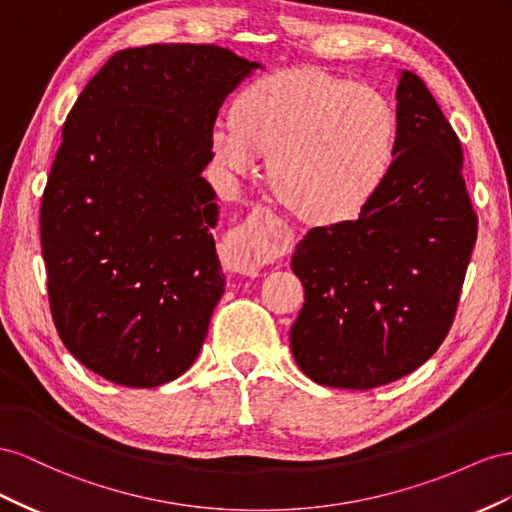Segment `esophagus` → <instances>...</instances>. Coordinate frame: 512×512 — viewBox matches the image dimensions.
<instances>
[{"mask_svg":"<svg viewBox=\"0 0 512 512\" xmlns=\"http://www.w3.org/2000/svg\"><path fill=\"white\" fill-rule=\"evenodd\" d=\"M227 264L233 272L244 276V279H255V276L261 274V268H264L261 266V261L253 255V248H251V244H248L246 236L238 238L231 244V253L227 257Z\"/></svg>","mask_w":512,"mask_h":512,"instance_id":"1","label":"esophagus"}]
</instances>
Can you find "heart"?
<instances>
[{"label": "heart", "mask_w": 512, "mask_h": 512, "mask_svg": "<svg viewBox=\"0 0 512 512\" xmlns=\"http://www.w3.org/2000/svg\"><path fill=\"white\" fill-rule=\"evenodd\" d=\"M231 118L210 133L216 163L229 175H246L270 152L274 193L311 223L358 216L397 160L399 122L390 100L313 66L248 83Z\"/></svg>", "instance_id": "obj_1"}]
</instances>
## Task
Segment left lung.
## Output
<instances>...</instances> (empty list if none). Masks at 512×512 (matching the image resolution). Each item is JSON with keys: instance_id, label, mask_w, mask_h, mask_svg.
<instances>
[{"instance_id": "left-lung-1", "label": "left lung", "mask_w": 512, "mask_h": 512, "mask_svg": "<svg viewBox=\"0 0 512 512\" xmlns=\"http://www.w3.org/2000/svg\"><path fill=\"white\" fill-rule=\"evenodd\" d=\"M394 167L356 221L313 227L291 268L304 306L291 354L321 386L369 390L416 371L457 313L478 218L459 137L427 85L403 70Z\"/></svg>"}]
</instances>
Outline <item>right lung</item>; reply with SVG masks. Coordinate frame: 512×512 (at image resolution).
Returning a JSON list of instances; mask_svg holds the SVG:
<instances>
[{
  "mask_svg": "<svg viewBox=\"0 0 512 512\" xmlns=\"http://www.w3.org/2000/svg\"><path fill=\"white\" fill-rule=\"evenodd\" d=\"M255 68L216 45L124 49L68 113L40 208L49 306L68 352L113 384H167L206 339L225 279L201 171Z\"/></svg>",
  "mask_w": 512,
  "mask_h": 512,
  "instance_id": "obj_1",
  "label": "right lung"
}]
</instances>
